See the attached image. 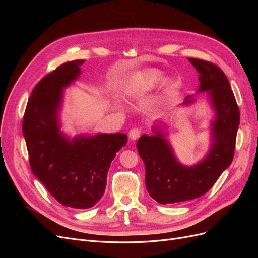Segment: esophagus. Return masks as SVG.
Wrapping results in <instances>:
<instances>
[{"mask_svg": "<svg viewBox=\"0 0 258 258\" xmlns=\"http://www.w3.org/2000/svg\"><path fill=\"white\" fill-rule=\"evenodd\" d=\"M140 135H141V129L140 128H132L129 131V138L132 140V141H136V140H138Z\"/></svg>", "mask_w": 258, "mask_h": 258, "instance_id": "obj_1", "label": "esophagus"}]
</instances>
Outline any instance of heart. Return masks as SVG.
<instances>
[{"mask_svg": "<svg viewBox=\"0 0 258 258\" xmlns=\"http://www.w3.org/2000/svg\"><path fill=\"white\" fill-rule=\"evenodd\" d=\"M165 75L157 69H147L145 71L135 75L129 81L124 89V96L129 99H139L146 96L147 93L154 91L159 87ZM176 87L173 82L166 81L162 85L160 100L163 103L171 101L175 95Z\"/></svg>", "mask_w": 258, "mask_h": 258, "instance_id": "1", "label": "heart"}]
</instances>
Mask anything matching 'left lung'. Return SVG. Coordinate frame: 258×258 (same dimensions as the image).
Instances as JSON below:
<instances>
[{
	"instance_id": "left-lung-1",
	"label": "left lung",
	"mask_w": 258,
	"mask_h": 258,
	"mask_svg": "<svg viewBox=\"0 0 258 258\" xmlns=\"http://www.w3.org/2000/svg\"><path fill=\"white\" fill-rule=\"evenodd\" d=\"M199 73L197 92H207L214 112L211 121V144L206 156L194 166L182 165L167 139L165 122H156L154 136L143 135L137 142L140 157L145 166V186L158 204H175L199 198L212 187L227 169L235 153L240 113L227 77L211 62L188 58ZM187 96L182 106L195 102Z\"/></svg>"
}]
</instances>
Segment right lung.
Instances as JSON below:
<instances>
[{"label":"right lung","instance_id":"right-lung-1","mask_svg":"<svg viewBox=\"0 0 258 258\" xmlns=\"http://www.w3.org/2000/svg\"><path fill=\"white\" fill-rule=\"evenodd\" d=\"M85 60L60 66L35 86L22 121L33 174L61 205L88 209L102 198L116 153L126 145L124 134L79 135L61 131L64 89L82 74Z\"/></svg>","mask_w":258,"mask_h":258}]
</instances>
